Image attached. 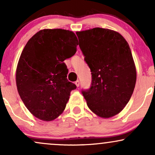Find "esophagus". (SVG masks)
<instances>
[{
	"label": "esophagus",
	"mask_w": 155,
	"mask_h": 155,
	"mask_svg": "<svg viewBox=\"0 0 155 155\" xmlns=\"http://www.w3.org/2000/svg\"><path fill=\"white\" fill-rule=\"evenodd\" d=\"M74 84H75V85H76V86L79 87V85H80V81H75V82H74Z\"/></svg>",
	"instance_id": "esophagus-1"
}]
</instances>
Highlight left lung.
<instances>
[{
	"label": "left lung",
	"mask_w": 155,
	"mask_h": 155,
	"mask_svg": "<svg viewBox=\"0 0 155 155\" xmlns=\"http://www.w3.org/2000/svg\"><path fill=\"white\" fill-rule=\"evenodd\" d=\"M76 34L92 74L91 88L83 91L87 106L99 117L117 115L136 85V66L129 44L121 34L108 28L96 27Z\"/></svg>",
	"instance_id": "left-lung-1"
}]
</instances>
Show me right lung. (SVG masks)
I'll return each instance as SVG.
<instances>
[{
  "label": "right lung",
  "instance_id": "1",
  "mask_svg": "<svg viewBox=\"0 0 155 155\" xmlns=\"http://www.w3.org/2000/svg\"><path fill=\"white\" fill-rule=\"evenodd\" d=\"M78 38L62 28L40 30L28 41L19 57L16 82L25 106L45 121L62 114L76 85L67 79L64 61L75 54Z\"/></svg>",
  "mask_w": 155,
  "mask_h": 155
}]
</instances>
